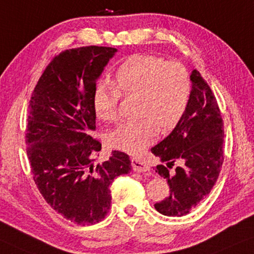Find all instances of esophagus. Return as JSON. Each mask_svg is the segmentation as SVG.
Returning a JSON list of instances; mask_svg holds the SVG:
<instances>
[{
    "mask_svg": "<svg viewBox=\"0 0 254 254\" xmlns=\"http://www.w3.org/2000/svg\"><path fill=\"white\" fill-rule=\"evenodd\" d=\"M132 169H133L135 173H146V171H149L148 164H146L144 161L139 160L137 158L132 159Z\"/></svg>",
    "mask_w": 254,
    "mask_h": 254,
    "instance_id": "34e87169",
    "label": "esophagus"
}]
</instances>
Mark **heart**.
<instances>
[{
    "label": "heart",
    "instance_id": "1",
    "mask_svg": "<svg viewBox=\"0 0 254 254\" xmlns=\"http://www.w3.org/2000/svg\"><path fill=\"white\" fill-rule=\"evenodd\" d=\"M115 81L100 80L93 92L92 103L96 116L114 122L119 116L121 93L139 95L135 121L122 122L109 134L112 147L137 155L153 144L159 127L169 131L187 112L192 83L187 67L176 61L139 54L128 57L117 67Z\"/></svg>",
    "mask_w": 254,
    "mask_h": 254
}]
</instances>
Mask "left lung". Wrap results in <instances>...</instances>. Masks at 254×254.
<instances>
[{
  "mask_svg": "<svg viewBox=\"0 0 254 254\" xmlns=\"http://www.w3.org/2000/svg\"><path fill=\"white\" fill-rule=\"evenodd\" d=\"M188 109L170 134L152 147L167 166H156L166 178L170 195L154 207L167 216H183L202 201L216 183L223 163V121L212 90L193 70ZM175 161L180 163L174 172Z\"/></svg>",
  "mask_w": 254,
  "mask_h": 254,
  "instance_id": "obj_1",
  "label": "left lung"
}]
</instances>
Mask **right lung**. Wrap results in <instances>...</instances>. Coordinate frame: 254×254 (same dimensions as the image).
Segmentation results:
<instances>
[{
	"label": "right lung",
	"mask_w": 254,
	"mask_h": 254,
	"mask_svg": "<svg viewBox=\"0 0 254 254\" xmlns=\"http://www.w3.org/2000/svg\"><path fill=\"white\" fill-rule=\"evenodd\" d=\"M116 52L88 46L60 53L28 105L25 138L33 180L53 209L81 226L105 219L112 203L109 185L131 170L128 155L119 151L94 166L101 144L88 134L95 130L96 80Z\"/></svg>",
	"instance_id": "right-lung-1"
}]
</instances>
